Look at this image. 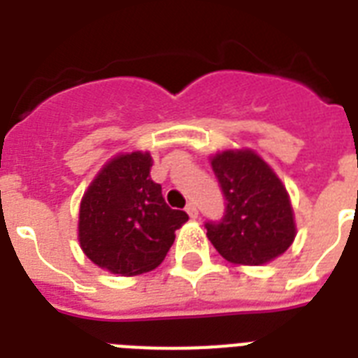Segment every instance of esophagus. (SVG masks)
I'll list each match as a JSON object with an SVG mask.
<instances>
[{"instance_id": "1", "label": "esophagus", "mask_w": 358, "mask_h": 358, "mask_svg": "<svg viewBox=\"0 0 358 358\" xmlns=\"http://www.w3.org/2000/svg\"><path fill=\"white\" fill-rule=\"evenodd\" d=\"M185 212L189 213V217H191V219H196V217H199V208H196L195 202H189V204L185 206Z\"/></svg>"}]
</instances>
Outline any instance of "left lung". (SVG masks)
<instances>
[{
    "mask_svg": "<svg viewBox=\"0 0 358 358\" xmlns=\"http://www.w3.org/2000/svg\"><path fill=\"white\" fill-rule=\"evenodd\" d=\"M224 213L206 221V236L224 260L245 266L271 262L295 238L288 193L267 163L250 150H227L212 159Z\"/></svg>",
    "mask_w": 358,
    "mask_h": 358,
    "instance_id": "left-lung-1",
    "label": "left lung"
}]
</instances>
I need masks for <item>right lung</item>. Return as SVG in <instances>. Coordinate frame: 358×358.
<instances>
[{"instance_id":"1","label":"right lung","mask_w":358,"mask_h":358,"mask_svg":"<svg viewBox=\"0 0 358 358\" xmlns=\"http://www.w3.org/2000/svg\"><path fill=\"white\" fill-rule=\"evenodd\" d=\"M148 152L111 159L89 185L80 208L81 249L117 275L152 271L174 241L187 213L169 208L150 178Z\"/></svg>"}]
</instances>
